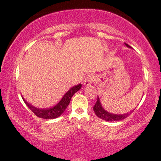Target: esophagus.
Masks as SVG:
<instances>
[{
	"label": "esophagus",
	"mask_w": 161,
	"mask_h": 161,
	"mask_svg": "<svg viewBox=\"0 0 161 161\" xmlns=\"http://www.w3.org/2000/svg\"><path fill=\"white\" fill-rule=\"evenodd\" d=\"M94 80H95V76L92 74L88 75V76L85 79L84 82H83V84H84V86H91L92 83L93 82Z\"/></svg>",
	"instance_id": "obj_1"
}]
</instances>
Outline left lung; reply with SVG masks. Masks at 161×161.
I'll return each mask as SVG.
<instances>
[{
	"label": "left lung",
	"mask_w": 161,
	"mask_h": 161,
	"mask_svg": "<svg viewBox=\"0 0 161 161\" xmlns=\"http://www.w3.org/2000/svg\"><path fill=\"white\" fill-rule=\"evenodd\" d=\"M125 45L126 47H131L130 46L127 44L125 43ZM94 111H95V114H96V116L97 117L101 118V119H104L105 121H110V122H114V121H119V120H122V119H124L126 117L130 115L131 113H132L134 111V110H132V111L126 113V114H111V113L105 110L104 108L101 105V101H100L99 97H97V102L95 103V106L93 108Z\"/></svg>",
	"instance_id": "obj_1"
}]
</instances>
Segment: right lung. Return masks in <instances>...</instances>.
<instances>
[{"label": "right lung", "mask_w": 161, "mask_h": 161, "mask_svg": "<svg viewBox=\"0 0 161 161\" xmlns=\"http://www.w3.org/2000/svg\"><path fill=\"white\" fill-rule=\"evenodd\" d=\"M81 88H82V84H79L77 86L72 87L69 91L64 94V95L63 96L61 100L57 104H55L52 108H36V107L32 106V104H29L23 98V97H23L24 102L27 105L28 108L30 109L37 116H38L40 118H43V119H55V118L59 117L62 114H64L66 108L69 105L70 100H71L73 95H74L75 92H78Z\"/></svg>", "instance_id": "add662e5"}]
</instances>
